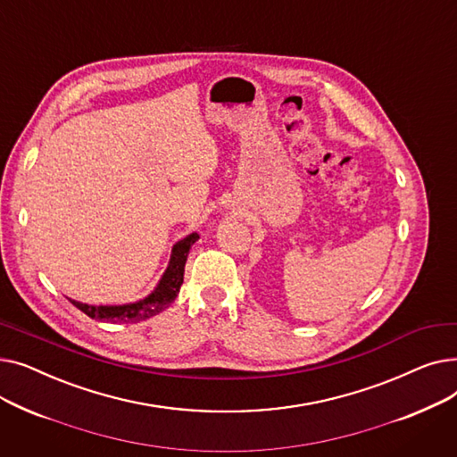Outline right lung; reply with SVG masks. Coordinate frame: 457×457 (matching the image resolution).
<instances>
[{"label":"right lung","instance_id":"obj_1","mask_svg":"<svg viewBox=\"0 0 457 457\" xmlns=\"http://www.w3.org/2000/svg\"><path fill=\"white\" fill-rule=\"evenodd\" d=\"M198 233H190L185 238H181L179 243L174 245L170 262L159 281V285L154 289L152 295H148L144 300H138L135 303H124V305H88L81 303L76 300H70L79 311H83L85 315L90 319L102 320V322H140L146 320L150 317L159 315L161 311H164L168 305H170L183 283V274H185V262L190 246L198 241Z\"/></svg>","mask_w":457,"mask_h":457}]
</instances>
